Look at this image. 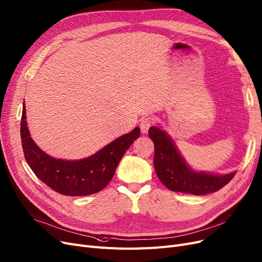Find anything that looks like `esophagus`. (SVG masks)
Instances as JSON below:
<instances>
[{
    "mask_svg": "<svg viewBox=\"0 0 262 262\" xmlns=\"http://www.w3.org/2000/svg\"><path fill=\"white\" fill-rule=\"evenodd\" d=\"M152 121L149 117H145L141 120L140 122V128H141V131L142 133H147L148 132V129L150 128Z\"/></svg>",
    "mask_w": 262,
    "mask_h": 262,
    "instance_id": "esophagus-1",
    "label": "esophagus"
}]
</instances>
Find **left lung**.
Segmentation results:
<instances>
[{
  "instance_id": "left-lung-1",
  "label": "left lung",
  "mask_w": 262,
  "mask_h": 262,
  "mask_svg": "<svg viewBox=\"0 0 262 262\" xmlns=\"http://www.w3.org/2000/svg\"><path fill=\"white\" fill-rule=\"evenodd\" d=\"M149 138L155 145L154 166L158 179L172 191L202 195L222 189L235 172L213 174L195 172L186 163L172 139L158 127H150Z\"/></svg>"
}]
</instances>
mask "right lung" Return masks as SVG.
Masks as SVG:
<instances>
[{
  "mask_svg": "<svg viewBox=\"0 0 262 262\" xmlns=\"http://www.w3.org/2000/svg\"><path fill=\"white\" fill-rule=\"evenodd\" d=\"M26 118L24 103L20 135L27 163L38 179L52 190L71 196L88 195L104 189L113 179L125 150L141 134L140 128L137 127L87 158L56 159L45 154L34 143Z\"/></svg>",
  "mask_w": 262,
  "mask_h": 262,
  "instance_id": "obj_1",
  "label": "right lung"
}]
</instances>
